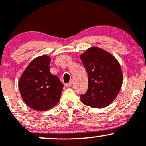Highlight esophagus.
Listing matches in <instances>:
<instances>
[{
	"instance_id": "1",
	"label": "esophagus",
	"mask_w": 146,
	"mask_h": 146,
	"mask_svg": "<svg viewBox=\"0 0 146 146\" xmlns=\"http://www.w3.org/2000/svg\"><path fill=\"white\" fill-rule=\"evenodd\" d=\"M72 83H73V82H72V81H71L70 82L65 84V86H66V87H71L72 86Z\"/></svg>"
}]
</instances>
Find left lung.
<instances>
[{
  "label": "left lung",
  "mask_w": 146,
  "mask_h": 146,
  "mask_svg": "<svg viewBox=\"0 0 146 146\" xmlns=\"http://www.w3.org/2000/svg\"><path fill=\"white\" fill-rule=\"evenodd\" d=\"M88 73L86 93L80 95L85 105L102 108L113 102L119 92L123 74L115 57L98 47H91L80 56Z\"/></svg>",
  "instance_id": "1"
}]
</instances>
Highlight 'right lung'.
Listing matches in <instances>:
<instances>
[{
  "label": "right lung",
  "instance_id": "1",
  "mask_svg": "<svg viewBox=\"0 0 146 146\" xmlns=\"http://www.w3.org/2000/svg\"><path fill=\"white\" fill-rule=\"evenodd\" d=\"M51 58L42 56L33 60L23 72L18 82L20 93L28 106L46 111L59 102L64 85L50 72Z\"/></svg>",
  "mask_w": 146,
  "mask_h": 146
}]
</instances>
